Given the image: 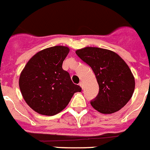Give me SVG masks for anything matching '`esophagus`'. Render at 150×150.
<instances>
[{"mask_svg":"<svg viewBox=\"0 0 150 150\" xmlns=\"http://www.w3.org/2000/svg\"><path fill=\"white\" fill-rule=\"evenodd\" d=\"M79 85H80V86H81V87H82V89H83V83L82 81H81V82H80Z\"/></svg>","mask_w":150,"mask_h":150,"instance_id":"1","label":"esophagus"}]
</instances>
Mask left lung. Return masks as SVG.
Returning <instances> with one entry per match:
<instances>
[{
  "mask_svg": "<svg viewBox=\"0 0 150 150\" xmlns=\"http://www.w3.org/2000/svg\"><path fill=\"white\" fill-rule=\"evenodd\" d=\"M76 55L92 68L99 84V93L90 101L98 112L110 114L117 112L131 99L135 80L126 62L115 52L86 47Z\"/></svg>",
  "mask_w": 150,
  "mask_h": 150,
  "instance_id": "8db88e82",
  "label": "left lung"
}]
</instances>
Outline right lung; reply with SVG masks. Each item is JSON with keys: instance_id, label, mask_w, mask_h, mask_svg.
Segmentation results:
<instances>
[{"instance_id": "obj_1", "label": "right lung", "mask_w": 150, "mask_h": 150, "mask_svg": "<svg viewBox=\"0 0 150 150\" xmlns=\"http://www.w3.org/2000/svg\"><path fill=\"white\" fill-rule=\"evenodd\" d=\"M69 51L64 46L40 50L22 70L19 79L21 94L28 106L40 114L56 115L67 106L75 93L81 91L62 68Z\"/></svg>"}]
</instances>
